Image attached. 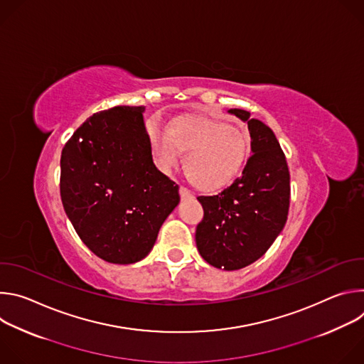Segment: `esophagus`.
I'll return each instance as SVG.
<instances>
[{
    "label": "esophagus",
    "instance_id": "34e87169",
    "mask_svg": "<svg viewBox=\"0 0 364 364\" xmlns=\"http://www.w3.org/2000/svg\"><path fill=\"white\" fill-rule=\"evenodd\" d=\"M180 196H181V198H183V200H186V198H191V197H193L191 191H190L188 188H186V187H180Z\"/></svg>",
    "mask_w": 364,
    "mask_h": 364
}]
</instances>
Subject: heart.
I'll return each mask as SVG.
<instances>
[{
    "instance_id": "1",
    "label": "heart",
    "mask_w": 364,
    "mask_h": 364,
    "mask_svg": "<svg viewBox=\"0 0 364 364\" xmlns=\"http://www.w3.org/2000/svg\"><path fill=\"white\" fill-rule=\"evenodd\" d=\"M152 157L163 173H171L186 155L188 178L207 191L226 186L240 168L247 151L245 136L235 127L209 118L174 121L167 134L151 128Z\"/></svg>"
}]
</instances>
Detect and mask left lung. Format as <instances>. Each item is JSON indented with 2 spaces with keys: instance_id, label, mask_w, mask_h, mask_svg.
<instances>
[{
  "instance_id": "8db88e82",
  "label": "left lung",
  "mask_w": 364,
  "mask_h": 364,
  "mask_svg": "<svg viewBox=\"0 0 364 364\" xmlns=\"http://www.w3.org/2000/svg\"><path fill=\"white\" fill-rule=\"evenodd\" d=\"M229 114L247 124L250 157L242 176L222 193L198 196L204 218L196 245L204 261L219 269H242L271 247L289 209V171L274 131L243 109Z\"/></svg>"
}]
</instances>
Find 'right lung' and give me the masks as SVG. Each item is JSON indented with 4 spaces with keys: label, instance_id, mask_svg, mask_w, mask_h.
Segmentation results:
<instances>
[{
    "label": "right lung",
    "instance_id": "1",
    "mask_svg": "<svg viewBox=\"0 0 364 364\" xmlns=\"http://www.w3.org/2000/svg\"><path fill=\"white\" fill-rule=\"evenodd\" d=\"M144 107L93 114L66 142L60 196L82 242L109 264H136L152 250L180 203L178 186L152 161Z\"/></svg>",
    "mask_w": 364,
    "mask_h": 364
}]
</instances>
